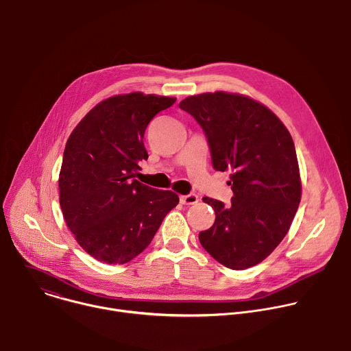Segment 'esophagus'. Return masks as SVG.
<instances>
[{
    "instance_id": "1",
    "label": "esophagus",
    "mask_w": 351,
    "mask_h": 351,
    "mask_svg": "<svg viewBox=\"0 0 351 351\" xmlns=\"http://www.w3.org/2000/svg\"><path fill=\"white\" fill-rule=\"evenodd\" d=\"M180 203L187 204V206L195 204V203H198V195H197L195 193H190V194H186V195H180Z\"/></svg>"
}]
</instances>
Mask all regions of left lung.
<instances>
[{"mask_svg": "<svg viewBox=\"0 0 351 351\" xmlns=\"http://www.w3.org/2000/svg\"><path fill=\"white\" fill-rule=\"evenodd\" d=\"M180 110L203 128L215 171H230V204L204 197L214 225L198 233L219 264L245 269L265 260L286 236L302 197L293 138L254 99L223 91L184 98Z\"/></svg>", "mask_w": 351, "mask_h": 351, "instance_id": "obj_1", "label": "left lung"}]
</instances>
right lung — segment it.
Wrapping results in <instances>:
<instances>
[{"mask_svg":"<svg viewBox=\"0 0 351 351\" xmlns=\"http://www.w3.org/2000/svg\"><path fill=\"white\" fill-rule=\"evenodd\" d=\"M176 98L130 93L95 106L69 136L60 172L65 222L86 253L121 265L152 243L178 194L133 179L148 158L144 132Z\"/></svg>","mask_w":351,"mask_h":351,"instance_id":"add662e5","label":"right lung"}]
</instances>
